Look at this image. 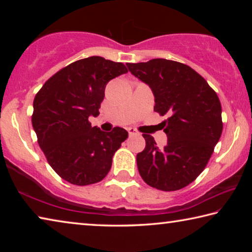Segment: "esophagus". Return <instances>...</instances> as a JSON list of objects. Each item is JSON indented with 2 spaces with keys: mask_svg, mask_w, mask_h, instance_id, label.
I'll return each mask as SVG.
<instances>
[{
  "mask_svg": "<svg viewBox=\"0 0 252 252\" xmlns=\"http://www.w3.org/2000/svg\"><path fill=\"white\" fill-rule=\"evenodd\" d=\"M127 132H129V135H130V136L139 135V134H140L138 131H136L135 129H133V127H129V129H127Z\"/></svg>",
  "mask_w": 252,
  "mask_h": 252,
  "instance_id": "obj_1",
  "label": "esophagus"
}]
</instances>
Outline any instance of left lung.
I'll return each instance as SVG.
<instances>
[{
  "mask_svg": "<svg viewBox=\"0 0 252 252\" xmlns=\"http://www.w3.org/2000/svg\"><path fill=\"white\" fill-rule=\"evenodd\" d=\"M129 71L151 88L155 111L163 121L168 144L159 149L150 134H142L146 149L136 155L144 182L162 191L190 185L201 173L222 133L221 103L198 72L165 59L126 63Z\"/></svg>",
  "mask_w": 252,
  "mask_h": 252,
  "instance_id": "1",
  "label": "left lung"
}]
</instances>
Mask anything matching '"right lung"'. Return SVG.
Listing matches in <instances>:
<instances>
[{"instance_id":"1","label":"right lung","mask_w":252,"mask_h":252,"mask_svg":"<svg viewBox=\"0 0 252 252\" xmlns=\"http://www.w3.org/2000/svg\"><path fill=\"white\" fill-rule=\"evenodd\" d=\"M126 65L90 57L66 65L46 81L33 101L32 126L37 143L55 172L75 186L101 181L127 132L91 126L99 116L110 80L126 73Z\"/></svg>"}]
</instances>
